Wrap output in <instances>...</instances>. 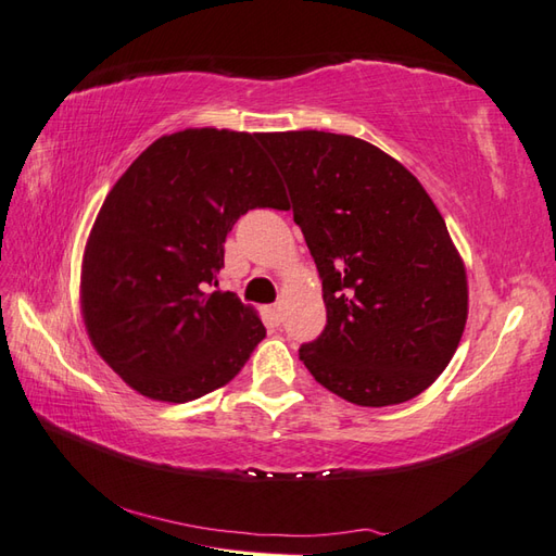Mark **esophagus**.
I'll list each match as a JSON object with an SVG mask.
<instances>
[{
  "mask_svg": "<svg viewBox=\"0 0 556 556\" xmlns=\"http://www.w3.org/2000/svg\"><path fill=\"white\" fill-rule=\"evenodd\" d=\"M267 315H269V320L275 323V325H279L281 320H285V313H281V305L279 303H275V305H269V311H267Z\"/></svg>",
  "mask_w": 556,
  "mask_h": 556,
  "instance_id": "obj_1",
  "label": "esophagus"
}]
</instances>
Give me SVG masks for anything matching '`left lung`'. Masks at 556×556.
<instances>
[{
	"label": "left lung",
	"mask_w": 556,
	"mask_h": 556,
	"mask_svg": "<svg viewBox=\"0 0 556 556\" xmlns=\"http://www.w3.org/2000/svg\"><path fill=\"white\" fill-rule=\"evenodd\" d=\"M323 279L327 325L299 349L356 406L418 396L464 334L466 269L420 181L387 152L325 131L263 134Z\"/></svg>",
	"instance_id": "8db88e82"
}]
</instances>
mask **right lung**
Segmentation results:
<instances>
[{"mask_svg": "<svg viewBox=\"0 0 556 556\" xmlns=\"http://www.w3.org/2000/svg\"><path fill=\"white\" fill-rule=\"evenodd\" d=\"M260 134L188 128L155 140L90 231L80 301L92 346L136 392L186 404L227 384L265 325L217 287L241 215L285 205Z\"/></svg>", "mask_w": 556, "mask_h": 556, "instance_id": "right-lung-1", "label": "right lung"}]
</instances>
